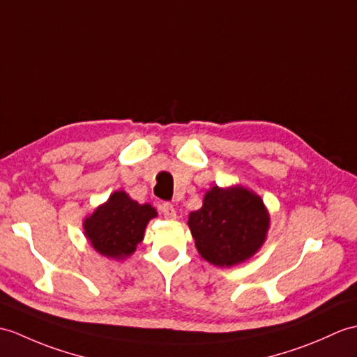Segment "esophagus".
<instances>
[{
  "instance_id": "34e87169",
  "label": "esophagus",
  "mask_w": 357,
  "mask_h": 357,
  "mask_svg": "<svg viewBox=\"0 0 357 357\" xmlns=\"http://www.w3.org/2000/svg\"><path fill=\"white\" fill-rule=\"evenodd\" d=\"M161 213L167 220H175L176 219V211H175V208H173L172 204H167V202L162 204L161 205Z\"/></svg>"
}]
</instances>
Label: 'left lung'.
<instances>
[{
    "mask_svg": "<svg viewBox=\"0 0 357 357\" xmlns=\"http://www.w3.org/2000/svg\"><path fill=\"white\" fill-rule=\"evenodd\" d=\"M187 225L204 260L231 268L260 251L268 238L271 216L254 190L214 185L206 190L201 208L188 214Z\"/></svg>",
    "mask_w": 357,
    "mask_h": 357,
    "instance_id": "left-lung-1",
    "label": "left lung"
}]
</instances>
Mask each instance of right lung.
<instances>
[{
  "mask_svg": "<svg viewBox=\"0 0 357 357\" xmlns=\"http://www.w3.org/2000/svg\"><path fill=\"white\" fill-rule=\"evenodd\" d=\"M156 216L151 204H138L124 190H115L84 219V234L96 252L124 260L143 242L147 223Z\"/></svg>",
  "mask_w": 357,
  "mask_h": 357,
  "instance_id": "obj_1",
  "label": "right lung"
}]
</instances>
